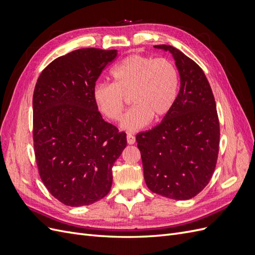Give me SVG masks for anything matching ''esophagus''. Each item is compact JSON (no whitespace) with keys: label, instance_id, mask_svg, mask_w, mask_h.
I'll use <instances>...</instances> for the list:
<instances>
[{"label":"esophagus","instance_id":"34e87169","mask_svg":"<svg viewBox=\"0 0 255 255\" xmlns=\"http://www.w3.org/2000/svg\"><path fill=\"white\" fill-rule=\"evenodd\" d=\"M127 140H128V144H134L135 141H136V138H135V136H134L133 134L128 133V134L127 135Z\"/></svg>","mask_w":255,"mask_h":255}]
</instances>
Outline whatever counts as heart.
Masks as SVG:
<instances>
[{
    "mask_svg": "<svg viewBox=\"0 0 255 255\" xmlns=\"http://www.w3.org/2000/svg\"><path fill=\"white\" fill-rule=\"evenodd\" d=\"M113 84H97L92 95L99 112L112 121L121 118L127 97L134 105L122 118L121 128L129 132L143 128L152 117L163 119L171 111L179 91L180 76L167 58L134 54L112 71Z\"/></svg>",
    "mask_w": 255,
    "mask_h": 255,
    "instance_id": "1",
    "label": "heart"
}]
</instances>
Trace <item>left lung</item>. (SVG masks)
<instances>
[{
	"label": "left lung",
	"mask_w": 255,
	"mask_h": 255,
	"mask_svg": "<svg viewBox=\"0 0 255 255\" xmlns=\"http://www.w3.org/2000/svg\"><path fill=\"white\" fill-rule=\"evenodd\" d=\"M154 48L172 54L181 87L171 111L158 126L136 136L144 181L163 197L188 200L210 182L219 151V120L203 70L171 45Z\"/></svg>",
	"instance_id": "left-lung-1"
}]
</instances>
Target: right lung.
I'll use <instances>...</instances> for the list:
<instances>
[{"label":"right lung","instance_id":"right-lung-1","mask_svg":"<svg viewBox=\"0 0 255 255\" xmlns=\"http://www.w3.org/2000/svg\"><path fill=\"white\" fill-rule=\"evenodd\" d=\"M117 50L80 49L53 60L37 80L33 137L45 187L68 206L90 205L109 194L112 168L127 135L103 120L92 91Z\"/></svg>","mask_w":255,"mask_h":255}]
</instances>
